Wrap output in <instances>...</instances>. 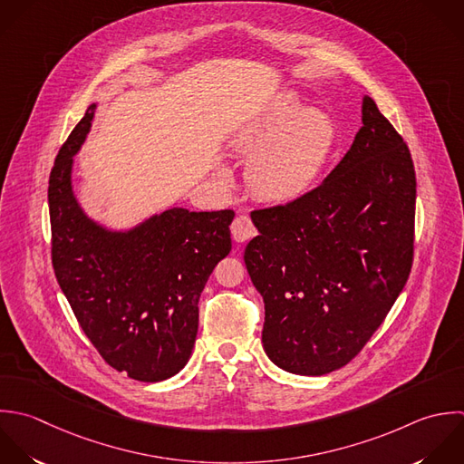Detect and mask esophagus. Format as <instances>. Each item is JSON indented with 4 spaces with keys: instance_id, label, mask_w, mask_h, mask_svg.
Here are the masks:
<instances>
[{
    "instance_id": "1",
    "label": "esophagus",
    "mask_w": 464,
    "mask_h": 464,
    "mask_svg": "<svg viewBox=\"0 0 464 464\" xmlns=\"http://www.w3.org/2000/svg\"><path fill=\"white\" fill-rule=\"evenodd\" d=\"M231 235H233V240H235V242L242 244V242L253 238V237L256 235V229H255V226H253V222H251L249 217L238 215V217L233 220V224H231Z\"/></svg>"
}]
</instances>
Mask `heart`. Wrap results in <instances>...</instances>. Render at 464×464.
<instances>
[{"mask_svg":"<svg viewBox=\"0 0 464 464\" xmlns=\"http://www.w3.org/2000/svg\"><path fill=\"white\" fill-rule=\"evenodd\" d=\"M334 142L333 119L320 108H305L291 90L275 93L231 137V148L249 159L251 191L278 204L295 202L318 184ZM218 177L229 180L231 173L218 168Z\"/></svg>","mask_w":464,"mask_h":464,"instance_id":"heart-1","label":"heart"}]
</instances>
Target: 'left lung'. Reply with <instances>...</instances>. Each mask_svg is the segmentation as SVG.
Listing matches in <instances>:
<instances>
[{
    "label": "left lung",
    "mask_w": 464,
    "mask_h": 464,
    "mask_svg": "<svg viewBox=\"0 0 464 464\" xmlns=\"http://www.w3.org/2000/svg\"><path fill=\"white\" fill-rule=\"evenodd\" d=\"M362 122L316 189L251 213L258 237L244 262L266 305L262 345L291 374L324 376L347 365L382 325L412 267L411 151L369 95Z\"/></svg>",
    "instance_id": "8db88e82"
}]
</instances>
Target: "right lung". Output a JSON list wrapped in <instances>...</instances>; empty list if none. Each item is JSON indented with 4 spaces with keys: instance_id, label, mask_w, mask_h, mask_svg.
<instances>
[{
    "instance_id": "1",
    "label": "right lung",
    "mask_w": 464,
    "mask_h": 464,
    "mask_svg": "<svg viewBox=\"0 0 464 464\" xmlns=\"http://www.w3.org/2000/svg\"><path fill=\"white\" fill-rule=\"evenodd\" d=\"M97 102L59 150L48 180L52 264L81 329L104 362L157 383L184 369L198 331V298L231 251V209L168 208L130 227L86 213L73 191V157Z\"/></svg>"
}]
</instances>
